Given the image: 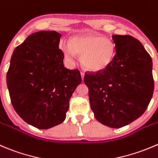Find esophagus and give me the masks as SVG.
<instances>
[{"instance_id": "34e87169", "label": "esophagus", "mask_w": 158, "mask_h": 158, "mask_svg": "<svg viewBox=\"0 0 158 158\" xmlns=\"http://www.w3.org/2000/svg\"><path fill=\"white\" fill-rule=\"evenodd\" d=\"M80 74H81V77H82V80H83L84 76H85V74H84L83 72H80Z\"/></svg>"}]
</instances>
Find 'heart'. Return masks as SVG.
<instances>
[{
	"label": "heart",
	"mask_w": 158,
	"mask_h": 158,
	"mask_svg": "<svg viewBox=\"0 0 158 158\" xmlns=\"http://www.w3.org/2000/svg\"><path fill=\"white\" fill-rule=\"evenodd\" d=\"M60 48L65 57L72 63L81 55V62L91 71H100L106 68L113 61L115 45L111 39L94 35L72 37L70 43L60 42Z\"/></svg>",
	"instance_id": "1"
}]
</instances>
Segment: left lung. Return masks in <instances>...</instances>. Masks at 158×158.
<instances>
[{"label": "left lung", "mask_w": 158, "mask_h": 158, "mask_svg": "<svg viewBox=\"0 0 158 158\" xmlns=\"http://www.w3.org/2000/svg\"><path fill=\"white\" fill-rule=\"evenodd\" d=\"M112 37L116 51L113 61L104 69L85 73L84 82L96 120L120 128L144 113L154 82L152 59L140 41L131 35Z\"/></svg>", "instance_id": "1"}]
</instances>
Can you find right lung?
I'll return each instance as SVG.
<instances>
[{
  "label": "right lung",
  "mask_w": 158,
  "mask_h": 158,
  "mask_svg": "<svg viewBox=\"0 0 158 158\" xmlns=\"http://www.w3.org/2000/svg\"><path fill=\"white\" fill-rule=\"evenodd\" d=\"M61 34L41 31L15 48L7 73L10 101L20 117L38 129L65 120L72 95L82 82L77 69L65 68Z\"/></svg>",
  "instance_id": "right-lung-1"
}]
</instances>
